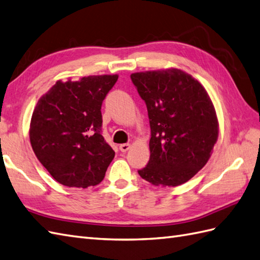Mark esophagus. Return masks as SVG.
Returning a JSON list of instances; mask_svg holds the SVG:
<instances>
[{
	"label": "esophagus",
	"instance_id": "34e87169",
	"mask_svg": "<svg viewBox=\"0 0 260 260\" xmlns=\"http://www.w3.org/2000/svg\"><path fill=\"white\" fill-rule=\"evenodd\" d=\"M129 148H131V144H128V143L120 144V145H119V150H120V152H123V153L127 152V150H128Z\"/></svg>",
	"mask_w": 260,
	"mask_h": 260
}]
</instances>
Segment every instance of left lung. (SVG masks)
Here are the masks:
<instances>
[{
  "mask_svg": "<svg viewBox=\"0 0 260 260\" xmlns=\"http://www.w3.org/2000/svg\"><path fill=\"white\" fill-rule=\"evenodd\" d=\"M147 107L150 157L138 171L153 185L178 186L206 165L218 137L213 103L202 84L171 69L131 75Z\"/></svg>",
  "mask_w": 260,
  "mask_h": 260,
  "instance_id": "obj_1",
  "label": "left lung"
}]
</instances>
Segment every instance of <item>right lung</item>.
Returning <instances> with one entry per match:
<instances>
[{"label": "right lung", "mask_w": 260, "mask_h": 260, "mask_svg": "<svg viewBox=\"0 0 260 260\" xmlns=\"http://www.w3.org/2000/svg\"><path fill=\"white\" fill-rule=\"evenodd\" d=\"M117 75L57 81L32 115L29 140L36 157L64 186H95L104 179L115 152L102 135V104Z\"/></svg>", "instance_id": "1"}]
</instances>
